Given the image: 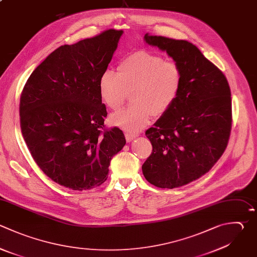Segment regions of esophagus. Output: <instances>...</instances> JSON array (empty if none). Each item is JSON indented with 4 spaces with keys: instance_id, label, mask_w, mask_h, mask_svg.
Here are the masks:
<instances>
[{
    "instance_id": "obj_1",
    "label": "esophagus",
    "mask_w": 257,
    "mask_h": 257,
    "mask_svg": "<svg viewBox=\"0 0 257 257\" xmlns=\"http://www.w3.org/2000/svg\"><path fill=\"white\" fill-rule=\"evenodd\" d=\"M137 136H138V135H136V134L126 133V134H125V140H126V142H127V143H131L134 139H136V138H137Z\"/></svg>"
}]
</instances>
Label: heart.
Wrapping results in <instances>:
<instances>
[{"mask_svg":"<svg viewBox=\"0 0 257 257\" xmlns=\"http://www.w3.org/2000/svg\"><path fill=\"white\" fill-rule=\"evenodd\" d=\"M184 81L182 65L161 55L138 51L123 58L117 72L105 70L99 80V93L111 109H118L131 94L128 107L117 111L110 122L127 132H138L152 115L163 116L178 99Z\"/></svg>","mask_w":257,"mask_h":257,"instance_id":"1","label":"heart"}]
</instances>
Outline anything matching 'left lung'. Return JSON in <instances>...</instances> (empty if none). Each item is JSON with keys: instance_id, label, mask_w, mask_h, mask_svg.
Wrapping results in <instances>:
<instances>
[{"instance_id": "8db88e82", "label": "left lung", "mask_w": 257, "mask_h": 257, "mask_svg": "<svg viewBox=\"0 0 257 257\" xmlns=\"http://www.w3.org/2000/svg\"><path fill=\"white\" fill-rule=\"evenodd\" d=\"M145 39L182 65L184 81L174 105L146 132L153 151L143 174L158 188H178L208 173L223 155L232 126L231 91L223 72L192 43L149 33Z\"/></svg>"}]
</instances>
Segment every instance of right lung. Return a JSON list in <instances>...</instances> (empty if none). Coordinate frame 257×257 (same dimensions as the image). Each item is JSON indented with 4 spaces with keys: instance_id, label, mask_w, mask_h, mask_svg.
Masks as SVG:
<instances>
[{
    "instance_id": "add662e5",
    "label": "right lung",
    "mask_w": 257,
    "mask_h": 257,
    "mask_svg": "<svg viewBox=\"0 0 257 257\" xmlns=\"http://www.w3.org/2000/svg\"><path fill=\"white\" fill-rule=\"evenodd\" d=\"M121 30L108 29L54 50L30 75L20 97V126L38 167L57 184L83 191L107 179L111 158L125 145L106 127L99 80Z\"/></svg>"
}]
</instances>
